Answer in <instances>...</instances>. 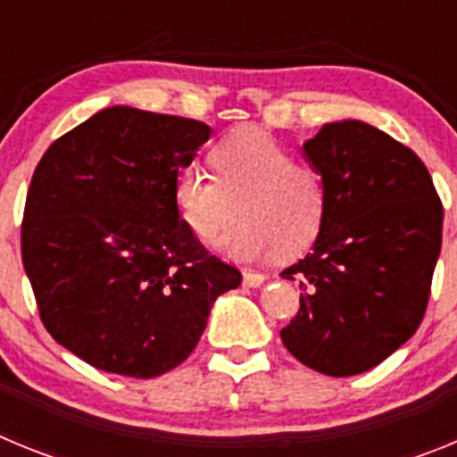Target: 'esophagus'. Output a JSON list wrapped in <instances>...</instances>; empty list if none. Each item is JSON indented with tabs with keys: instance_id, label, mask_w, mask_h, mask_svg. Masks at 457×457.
<instances>
[{
	"instance_id": "1",
	"label": "esophagus",
	"mask_w": 457,
	"mask_h": 457,
	"mask_svg": "<svg viewBox=\"0 0 457 457\" xmlns=\"http://www.w3.org/2000/svg\"><path fill=\"white\" fill-rule=\"evenodd\" d=\"M242 281H245V286H249V288H258V286L265 281V274L252 272V270H245V274H242Z\"/></svg>"
}]
</instances>
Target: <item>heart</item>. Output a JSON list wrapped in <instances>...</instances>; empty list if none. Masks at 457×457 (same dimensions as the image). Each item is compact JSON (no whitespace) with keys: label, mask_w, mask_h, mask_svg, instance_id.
I'll use <instances>...</instances> for the list:
<instances>
[{"label":"heart","mask_w":457,"mask_h":457,"mask_svg":"<svg viewBox=\"0 0 457 457\" xmlns=\"http://www.w3.org/2000/svg\"><path fill=\"white\" fill-rule=\"evenodd\" d=\"M208 162L215 179L187 164L173 176L171 201L180 224L204 245L240 224L215 247L231 261L253 263L313 245L327 217V183L316 167L293 160L270 132L245 125L212 144Z\"/></svg>","instance_id":"1"}]
</instances>
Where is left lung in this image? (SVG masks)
Listing matches in <instances>:
<instances>
[{"instance_id": "8db88e82", "label": "left lung", "mask_w": 457, "mask_h": 457, "mask_svg": "<svg viewBox=\"0 0 457 457\" xmlns=\"http://www.w3.org/2000/svg\"><path fill=\"white\" fill-rule=\"evenodd\" d=\"M304 157L329 201L313 249L281 272L304 288L281 341L309 369L350 378L385 361L421 325L444 208L417 153L364 120L322 125L304 141Z\"/></svg>"}]
</instances>
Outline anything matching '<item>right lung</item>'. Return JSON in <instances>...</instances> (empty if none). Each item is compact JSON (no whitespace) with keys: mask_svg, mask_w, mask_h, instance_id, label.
Here are the masks:
<instances>
[{"mask_svg":"<svg viewBox=\"0 0 457 457\" xmlns=\"http://www.w3.org/2000/svg\"><path fill=\"white\" fill-rule=\"evenodd\" d=\"M210 137L201 120L107 107L40 157L22 263L56 343L100 370L157 378L189 357L240 270L180 224L176 171Z\"/></svg>","mask_w":457,"mask_h":457,"instance_id":"1","label":"right lung"}]
</instances>
